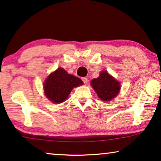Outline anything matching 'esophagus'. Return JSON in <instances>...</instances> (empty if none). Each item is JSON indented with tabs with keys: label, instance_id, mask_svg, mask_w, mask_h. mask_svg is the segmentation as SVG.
Here are the masks:
<instances>
[{
	"label": "esophagus",
	"instance_id": "obj_1",
	"mask_svg": "<svg viewBox=\"0 0 161 161\" xmlns=\"http://www.w3.org/2000/svg\"><path fill=\"white\" fill-rule=\"evenodd\" d=\"M81 80L83 81V82L85 83V85H86V84H87V81H88L87 78H86V77H83V78H81Z\"/></svg>",
	"mask_w": 161,
	"mask_h": 161
}]
</instances>
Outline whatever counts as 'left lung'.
<instances>
[{
  "label": "left lung",
  "instance_id": "8db88e82",
  "mask_svg": "<svg viewBox=\"0 0 161 161\" xmlns=\"http://www.w3.org/2000/svg\"><path fill=\"white\" fill-rule=\"evenodd\" d=\"M91 86L103 101H110L119 92L120 84L106 71H101L99 77L93 79Z\"/></svg>",
  "mask_w": 161,
  "mask_h": 161
}]
</instances>
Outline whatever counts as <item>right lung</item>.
<instances>
[{
    "instance_id": "1",
    "label": "right lung",
    "mask_w": 161,
    "mask_h": 161,
    "mask_svg": "<svg viewBox=\"0 0 161 161\" xmlns=\"http://www.w3.org/2000/svg\"><path fill=\"white\" fill-rule=\"evenodd\" d=\"M81 85V79L69 75L63 68H58L44 81V94L53 103L60 104L67 99L74 87Z\"/></svg>"
}]
</instances>
